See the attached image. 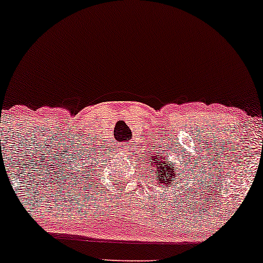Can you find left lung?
Listing matches in <instances>:
<instances>
[{
    "mask_svg": "<svg viewBox=\"0 0 263 263\" xmlns=\"http://www.w3.org/2000/svg\"><path fill=\"white\" fill-rule=\"evenodd\" d=\"M167 160V159H166ZM155 163V161H154ZM165 164V166L163 167L162 165ZM156 165H159V166H160V170H159V173H156L155 175L158 176V180L160 182H165V184H167V181H171V176H175L174 175V173H173V170H174V167H171V166H167V164H166V161H161L160 160V163L159 164H156Z\"/></svg>",
    "mask_w": 263,
    "mask_h": 263,
    "instance_id": "8db88e82",
    "label": "left lung"
}]
</instances>
